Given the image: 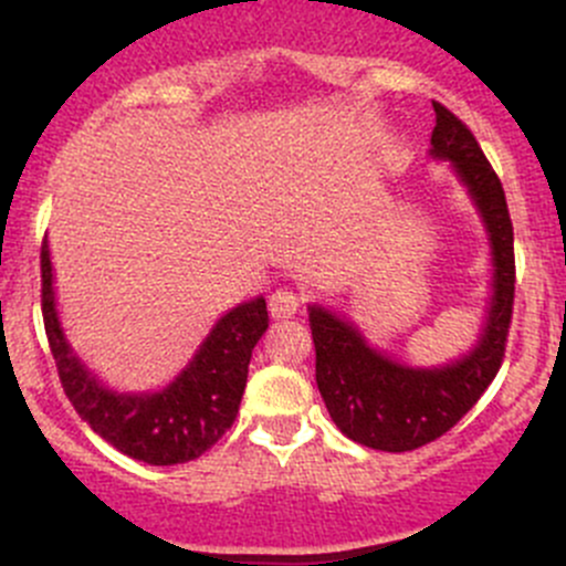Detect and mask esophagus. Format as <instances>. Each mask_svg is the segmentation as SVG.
<instances>
[{"mask_svg": "<svg viewBox=\"0 0 566 566\" xmlns=\"http://www.w3.org/2000/svg\"><path fill=\"white\" fill-rule=\"evenodd\" d=\"M298 310H301V295L295 293V290L282 287L268 298V312H271V317L276 319L293 317Z\"/></svg>", "mask_w": 566, "mask_h": 566, "instance_id": "1", "label": "esophagus"}]
</instances>
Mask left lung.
I'll return each mask as SVG.
<instances>
[{
	"mask_svg": "<svg viewBox=\"0 0 566 566\" xmlns=\"http://www.w3.org/2000/svg\"><path fill=\"white\" fill-rule=\"evenodd\" d=\"M432 108L430 158L449 161L490 243V298L473 347L449 364L416 367L369 345L353 319L310 304L315 378L325 408L350 441L378 452H410L452 430L493 384L512 323L515 238L504 188L471 130L447 106Z\"/></svg>",
	"mask_w": 566,
	"mask_h": 566,
	"instance_id": "1",
	"label": "left lung"
}]
</instances>
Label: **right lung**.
<instances>
[{"label":"right lung","mask_w":566,"mask_h":566,"mask_svg":"<svg viewBox=\"0 0 566 566\" xmlns=\"http://www.w3.org/2000/svg\"><path fill=\"white\" fill-rule=\"evenodd\" d=\"M43 323L62 389L76 413L117 452L147 465H177L208 452L235 421L249 378L251 350L268 328L265 298L224 312L191 361L156 391H117L76 356L56 312L49 241L40 249Z\"/></svg>","instance_id":"1"}]
</instances>
